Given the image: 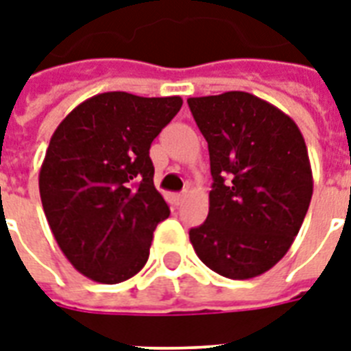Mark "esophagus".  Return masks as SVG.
Wrapping results in <instances>:
<instances>
[{
  "label": "esophagus",
  "mask_w": 351,
  "mask_h": 351,
  "mask_svg": "<svg viewBox=\"0 0 351 351\" xmlns=\"http://www.w3.org/2000/svg\"><path fill=\"white\" fill-rule=\"evenodd\" d=\"M186 199V193H178V195H175V202L176 204H180L182 200Z\"/></svg>",
  "instance_id": "obj_1"
}]
</instances>
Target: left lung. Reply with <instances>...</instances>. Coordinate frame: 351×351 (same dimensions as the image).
Segmentation results:
<instances>
[{
  "label": "left lung",
  "mask_w": 351,
  "mask_h": 351,
  "mask_svg": "<svg viewBox=\"0 0 351 351\" xmlns=\"http://www.w3.org/2000/svg\"><path fill=\"white\" fill-rule=\"evenodd\" d=\"M213 176L208 219L189 230L200 261L224 278L272 269L298 234L313 195L306 141L274 104L247 92L189 97Z\"/></svg>",
  "instance_id": "8db88e82"
}]
</instances>
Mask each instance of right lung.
<instances>
[{
	"instance_id": "add662e5",
	"label": "right lung",
	"mask_w": 351,
	"mask_h": 351,
	"mask_svg": "<svg viewBox=\"0 0 351 351\" xmlns=\"http://www.w3.org/2000/svg\"><path fill=\"white\" fill-rule=\"evenodd\" d=\"M180 106L178 95L99 93L51 136L38 175L44 213L64 256L93 282H125L149 259L152 232L169 217L149 149Z\"/></svg>"
}]
</instances>
